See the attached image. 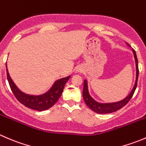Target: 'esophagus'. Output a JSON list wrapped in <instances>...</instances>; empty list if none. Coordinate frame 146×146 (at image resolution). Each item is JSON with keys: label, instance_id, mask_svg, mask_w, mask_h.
Instances as JSON below:
<instances>
[{"label": "esophagus", "instance_id": "obj_1", "mask_svg": "<svg viewBox=\"0 0 146 146\" xmlns=\"http://www.w3.org/2000/svg\"><path fill=\"white\" fill-rule=\"evenodd\" d=\"M77 71H78V72H81V70H80V69H78Z\"/></svg>", "mask_w": 146, "mask_h": 146}]
</instances>
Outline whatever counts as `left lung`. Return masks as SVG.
Masks as SVG:
<instances>
[{
    "instance_id": "obj_1",
    "label": "left lung",
    "mask_w": 146,
    "mask_h": 146,
    "mask_svg": "<svg viewBox=\"0 0 146 146\" xmlns=\"http://www.w3.org/2000/svg\"><path fill=\"white\" fill-rule=\"evenodd\" d=\"M126 44L129 46L126 43ZM133 56H134L135 62H136V82H135L134 86H133V89L131 91L130 93L124 98V99L121 100L116 102H110V103H101L98 102L96 100L93 99L92 97L90 96L88 91V82L86 80H84V85H83V90H82V96H83L84 101H85V104H87L88 107L92 110L95 112L98 113V114H110V113L114 112V111H117V110H120L123 107H124L129 100L131 99L132 96H133V93H134L135 90L137 86V81H138V59H137L136 51L133 49Z\"/></svg>"
}]
</instances>
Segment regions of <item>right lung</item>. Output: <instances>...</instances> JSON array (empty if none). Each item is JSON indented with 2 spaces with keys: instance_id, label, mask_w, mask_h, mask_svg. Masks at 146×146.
<instances>
[{
  "instance_id": "add662e5",
  "label": "right lung",
  "mask_w": 146,
  "mask_h": 146,
  "mask_svg": "<svg viewBox=\"0 0 146 146\" xmlns=\"http://www.w3.org/2000/svg\"><path fill=\"white\" fill-rule=\"evenodd\" d=\"M6 70L7 78H8L10 87L17 100L28 108L37 110V111H44V110H48L53 105H54V104L61 96L65 85L70 78V76H69L68 77L58 79L56 81H55L52 87L46 92L42 95H32L22 92L10 78L8 68Z\"/></svg>"
}]
</instances>
